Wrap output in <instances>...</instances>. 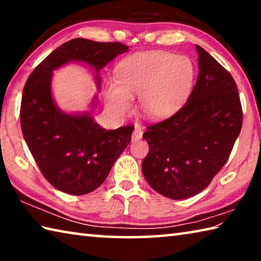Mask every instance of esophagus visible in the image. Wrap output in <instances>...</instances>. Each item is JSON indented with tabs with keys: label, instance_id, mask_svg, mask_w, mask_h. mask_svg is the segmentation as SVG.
I'll return each instance as SVG.
<instances>
[{
	"label": "esophagus",
	"instance_id": "34e87169",
	"mask_svg": "<svg viewBox=\"0 0 261 261\" xmlns=\"http://www.w3.org/2000/svg\"><path fill=\"white\" fill-rule=\"evenodd\" d=\"M141 137H143V129L139 125H137L135 127V131L134 134H132V137H131V140L134 141V143H136V141H138L141 139Z\"/></svg>",
	"mask_w": 261,
	"mask_h": 261
}]
</instances>
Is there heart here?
<instances>
[{
	"mask_svg": "<svg viewBox=\"0 0 261 261\" xmlns=\"http://www.w3.org/2000/svg\"><path fill=\"white\" fill-rule=\"evenodd\" d=\"M196 67L188 56L168 51L138 53L123 60L117 82L106 85L109 105L118 114L131 110L132 96H139L141 113L152 120L174 114L192 90Z\"/></svg>",
	"mask_w": 261,
	"mask_h": 261,
	"instance_id": "obj_1",
	"label": "heart"
}]
</instances>
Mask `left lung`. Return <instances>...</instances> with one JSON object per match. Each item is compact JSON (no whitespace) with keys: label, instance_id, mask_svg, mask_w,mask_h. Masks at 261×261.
<instances>
[{"label":"left lung","instance_id":"left-lung-1","mask_svg":"<svg viewBox=\"0 0 261 261\" xmlns=\"http://www.w3.org/2000/svg\"><path fill=\"white\" fill-rule=\"evenodd\" d=\"M199 74L185 105L147 126L143 160L147 183L170 199H187L208 187L228 160L240 135L242 105L231 74L196 46Z\"/></svg>","mask_w":261,"mask_h":261}]
</instances>
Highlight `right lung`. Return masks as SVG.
Wrapping results in <instances>:
<instances>
[{"instance_id": "add662e5", "label": "right lung", "mask_w": 261, "mask_h": 261, "mask_svg": "<svg viewBox=\"0 0 261 261\" xmlns=\"http://www.w3.org/2000/svg\"><path fill=\"white\" fill-rule=\"evenodd\" d=\"M129 47L76 38L51 51L31 73L21 96L20 125L24 139L42 175L53 187L72 196L98 189L131 140L134 126L105 130L91 112L67 114L51 95L53 71L70 62L99 71ZM96 106V96L93 99Z\"/></svg>"}]
</instances>
